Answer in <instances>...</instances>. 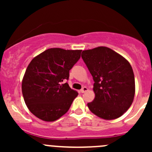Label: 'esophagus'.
I'll use <instances>...</instances> for the list:
<instances>
[{"mask_svg":"<svg viewBox=\"0 0 152 152\" xmlns=\"http://www.w3.org/2000/svg\"><path fill=\"white\" fill-rule=\"evenodd\" d=\"M86 91H88V88H87L86 86H83V88H82L81 89V92L82 94H83V93H85V92H86Z\"/></svg>","mask_w":152,"mask_h":152,"instance_id":"esophagus-1","label":"esophagus"}]
</instances>
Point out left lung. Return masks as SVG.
Returning a JSON list of instances; mask_svg holds the SVG:
<instances>
[{
	"mask_svg": "<svg viewBox=\"0 0 152 152\" xmlns=\"http://www.w3.org/2000/svg\"><path fill=\"white\" fill-rule=\"evenodd\" d=\"M81 57L93 77L95 99L90 111L106 120L117 118L129 109L135 94L132 66L121 55L107 47L83 50Z\"/></svg>",
	"mask_w": 152,
	"mask_h": 152,
	"instance_id": "1",
	"label": "left lung"
}]
</instances>
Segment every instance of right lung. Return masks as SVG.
Listing matches in <instances>:
<instances>
[{
	"instance_id": "right-lung-1",
	"label": "right lung",
	"mask_w": 152,
	"mask_h": 152,
	"mask_svg": "<svg viewBox=\"0 0 152 152\" xmlns=\"http://www.w3.org/2000/svg\"><path fill=\"white\" fill-rule=\"evenodd\" d=\"M81 50L49 48L31 61L22 81L24 101L33 114L53 121L65 114L78 96L69 83V71L81 57Z\"/></svg>"
}]
</instances>
